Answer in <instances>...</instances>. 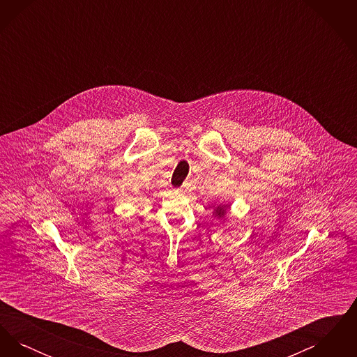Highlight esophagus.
Instances as JSON below:
<instances>
[{
    "label": "esophagus",
    "mask_w": 357,
    "mask_h": 357,
    "mask_svg": "<svg viewBox=\"0 0 357 357\" xmlns=\"http://www.w3.org/2000/svg\"><path fill=\"white\" fill-rule=\"evenodd\" d=\"M187 190H188V183H183L182 187H181V191H182V192H186Z\"/></svg>",
    "instance_id": "1"
}]
</instances>
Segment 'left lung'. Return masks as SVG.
Here are the masks:
<instances>
[{
    "mask_svg": "<svg viewBox=\"0 0 357 357\" xmlns=\"http://www.w3.org/2000/svg\"><path fill=\"white\" fill-rule=\"evenodd\" d=\"M215 211H217V215H220V217H222V215H223V214H225V213H226V210H225V208H223V206H218V207H217V210H215Z\"/></svg>",
    "mask_w": 357,
    "mask_h": 357,
    "instance_id": "obj_1",
    "label": "left lung"
}]
</instances>
